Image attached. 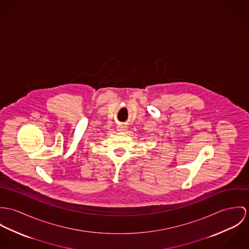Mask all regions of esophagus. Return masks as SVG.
<instances>
[{
    "label": "esophagus",
    "instance_id": "34e87169",
    "mask_svg": "<svg viewBox=\"0 0 249 249\" xmlns=\"http://www.w3.org/2000/svg\"><path fill=\"white\" fill-rule=\"evenodd\" d=\"M117 129H118V131H126V130H127V127H126V126H123V125H119V126L117 127Z\"/></svg>",
    "mask_w": 249,
    "mask_h": 249
}]
</instances>
